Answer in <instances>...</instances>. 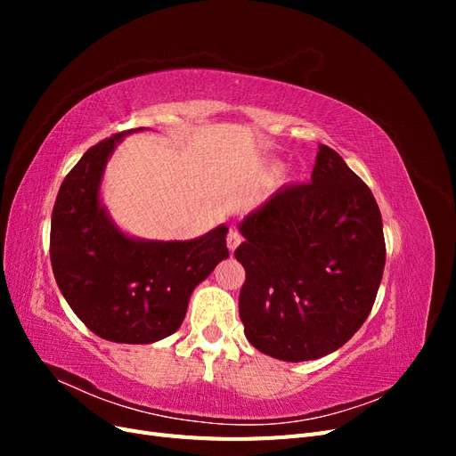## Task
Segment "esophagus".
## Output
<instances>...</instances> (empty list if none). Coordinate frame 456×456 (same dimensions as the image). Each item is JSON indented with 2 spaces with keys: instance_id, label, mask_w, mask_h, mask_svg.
Instances as JSON below:
<instances>
[{
  "instance_id": "1",
  "label": "esophagus",
  "mask_w": 456,
  "mask_h": 456,
  "mask_svg": "<svg viewBox=\"0 0 456 456\" xmlns=\"http://www.w3.org/2000/svg\"><path fill=\"white\" fill-rule=\"evenodd\" d=\"M241 243V236L236 232V230H230L228 236H226V245L230 251H236V247Z\"/></svg>"
}]
</instances>
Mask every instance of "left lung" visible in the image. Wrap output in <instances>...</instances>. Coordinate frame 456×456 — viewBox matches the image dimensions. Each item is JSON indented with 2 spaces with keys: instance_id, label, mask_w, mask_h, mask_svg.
Wrapping results in <instances>:
<instances>
[{
  "instance_id": "left-lung-1",
  "label": "left lung",
  "mask_w": 456,
  "mask_h": 456,
  "mask_svg": "<svg viewBox=\"0 0 456 456\" xmlns=\"http://www.w3.org/2000/svg\"><path fill=\"white\" fill-rule=\"evenodd\" d=\"M240 317L253 346L281 362L338 350L375 305L386 262L375 196L320 144L312 183L283 186L240 224Z\"/></svg>"
}]
</instances>
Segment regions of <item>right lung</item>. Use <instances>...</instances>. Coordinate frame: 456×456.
I'll return each mask as SVG.
<instances>
[{
    "instance_id": "add662e5",
    "label": "right lung",
    "mask_w": 456,
    "mask_h": 456,
    "mask_svg": "<svg viewBox=\"0 0 456 456\" xmlns=\"http://www.w3.org/2000/svg\"><path fill=\"white\" fill-rule=\"evenodd\" d=\"M131 129L89 148L64 176L51 216V265L61 293L94 335L150 344L181 327L194 287L228 258L226 226L190 241L121 233L99 201L104 165Z\"/></svg>"
}]
</instances>
